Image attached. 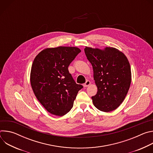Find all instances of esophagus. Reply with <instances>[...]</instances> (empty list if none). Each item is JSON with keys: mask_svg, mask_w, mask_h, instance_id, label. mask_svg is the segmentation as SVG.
Instances as JSON below:
<instances>
[{"mask_svg": "<svg viewBox=\"0 0 153 153\" xmlns=\"http://www.w3.org/2000/svg\"><path fill=\"white\" fill-rule=\"evenodd\" d=\"M90 83H91V82H90V80H87V81H86V82L83 84V86H84V87L88 86L90 85Z\"/></svg>", "mask_w": 153, "mask_h": 153, "instance_id": "obj_1", "label": "esophagus"}]
</instances>
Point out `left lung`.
<instances>
[{
	"instance_id": "left-lung-1",
	"label": "left lung",
	"mask_w": 153,
	"mask_h": 153,
	"mask_svg": "<svg viewBox=\"0 0 153 153\" xmlns=\"http://www.w3.org/2000/svg\"><path fill=\"white\" fill-rule=\"evenodd\" d=\"M86 56L91 63L97 94L91 97L94 105L108 113L117 108L124 100L131 82V71L126 56L118 49L85 47Z\"/></svg>"
}]
</instances>
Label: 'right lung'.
I'll list each match as a JSON object with an SVG mask.
<instances>
[{
    "instance_id": "add662e5",
    "label": "right lung",
    "mask_w": 153,
    "mask_h": 153,
    "mask_svg": "<svg viewBox=\"0 0 153 153\" xmlns=\"http://www.w3.org/2000/svg\"><path fill=\"white\" fill-rule=\"evenodd\" d=\"M80 52L75 47L47 48L34 59L30 73L33 91L42 106L53 115L62 116L68 113L83 88L74 82L68 70Z\"/></svg>"
}]
</instances>
